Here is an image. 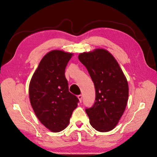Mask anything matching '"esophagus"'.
Segmentation results:
<instances>
[{
	"label": "esophagus",
	"instance_id": "34e87169",
	"mask_svg": "<svg viewBox=\"0 0 157 157\" xmlns=\"http://www.w3.org/2000/svg\"><path fill=\"white\" fill-rule=\"evenodd\" d=\"M78 99H79V102H82V96L80 94V95H78Z\"/></svg>",
	"mask_w": 157,
	"mask_h": 157
}]
</instances>
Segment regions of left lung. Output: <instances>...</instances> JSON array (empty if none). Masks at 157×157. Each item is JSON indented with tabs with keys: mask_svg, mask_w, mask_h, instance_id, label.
Here are the masks:
<instances>
[{
	"mask_svg": "<svg viewBox=\"0 0 157 157\" xmlns=\"http://www.w3.org/2000/svg\"><path fill=\"white\" fill-rule=\"evenodd\" d=\"M79 60L87 68L96 90V102L86 112L93 128L111 131L124 113L129 96L128 82L118 62L104 48L84 52Z\"/></svg>",
	"mask_w": 157,
	"mask_h": 157,
	"instance_id": "left-lung-1",
	"label": "left lung"
}]
</instances>
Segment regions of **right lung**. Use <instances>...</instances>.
<instances>
[{"instance_id":"1","label":"right lung","mask_w":157,"mask_h":157,"mask_svg":"<svg viewBox=\"0 0 157 157\" xmlns=\"http://www.w3.org/2000/svg\"><path fill=\"white\" fill-rule=\"evenodd\" d=\"M73 53L53 50L43 56L29 85L32 109L39 121L52 132L65 129L78 98L69 92L65 75Z\"/></svg>"}]
</instances>
